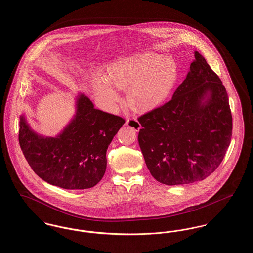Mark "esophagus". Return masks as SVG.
I'll list each match as a JSON object with an SVG mask.
<instances>
[{"label": "esophagus", "mask_w": 253, "mask_h": 253, "mask_svg": "<svg viewBox=\"0 0 253 253\" xmlns=\"http://www.w3.org/2000/svg\"><path fill=\"white\" fill-rule=\"evenodd\" d=\"M125 124L130 126L131 128L134 129L135 131H139V129L141 128L140 123L137 121L136 119H128V120H126V123Z\"/></svg>", "instance_id": "obj_1"}]
</instances>
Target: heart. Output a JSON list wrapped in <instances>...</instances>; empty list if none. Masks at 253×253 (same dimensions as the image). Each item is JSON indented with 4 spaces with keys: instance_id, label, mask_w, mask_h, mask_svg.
Returning a JSON list of instances; mask_svg holds the SVG:
<instances>
[{
    "instance_id": "obj_1",
    "label": "heart",
    "mask_w": 253,
    "mask_h": 253,
    "mask_svg": "<svg viewBox=\"0 0 253 253\" xmlns=\"http://www.w3.org/2000/svg\"><path fill=\"white\" fill-rule=\"evenodd\" d=\"M177 77L175 61L155 53L128 57L116 62L109 70V79L118 88L126 89L131 86L127 101L138 112L150 111L162 104L172 91ZM110 82L108 79L99 77L95 79L93 86L97 96L114 106L120 102L121 96Z\"/></svg>"
}]
</instances>
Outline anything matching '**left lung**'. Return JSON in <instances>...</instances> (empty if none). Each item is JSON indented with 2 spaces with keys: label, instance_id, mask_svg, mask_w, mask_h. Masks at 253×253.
Returning a JSON list of instances; mask_svg holds the SVG:
<instances>
[{
  "label": "left lung",
  "instance_id": "obj_1",
  "mask_svg": "<svg viewBox=\"0 0 253 253\" xmlns=\"http://www.w3.org/2000/svg\"><path fill=\"white\" fill-rule=\"evenodd\" d=\"M194 58L171 99L138 118V143L146 165L156 180L169 186L211 175L232 134L226 88L197 51Z\"/></svg>",
  "mask_w": 253,
  "mask_h": 253
}]
</instances>
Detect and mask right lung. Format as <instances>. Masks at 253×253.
Segmentation results:
<instances>
[{
  "label": "right lung",
  "instance_id": "add662e5",
  "mask_svg": "<svg viewBox=\"0 0 253 253\" xmlns=\"http://www.w3.org/2000/svg\"><path fill=\"white\" fill-rule=\"evenodd\" d=\"M124 122L95 108L88 96L79 94L74 118L55 137L38 134L22 115L19 142L28 164L42 180L66 190H84L103 177L108 146Z\"/></svg>",
  "mask_w": 253,
  "mask_h": 253
}]
</instances>
